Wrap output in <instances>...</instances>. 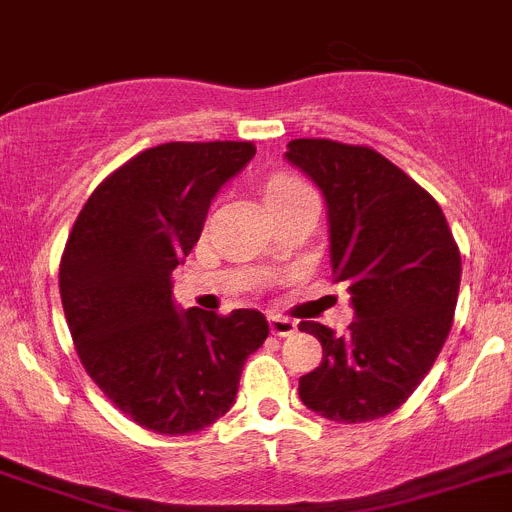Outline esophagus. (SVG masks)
Masks as SVG:
<instances>
[{
	"mask_svg": "<svg viewBox=\"0 0 512 512\" xmlns=\"http://www.w3.org/2000/svg\"><path fill=\"white\" fill-rule=\"evenodd\" d=\"M270 333L278 338H286V336H294L296 333V322L289 320V317H281V315H270Z\"/></svg>",
	"mask_w": 512,
	"mask_h": 512,
	"instance_id": "1",
	"label": "esophagus"
}]
</instances>
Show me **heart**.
Returning <instances> with one entry per match:
<instances>
[{"instance_id": "1", "label": "heart", "mask_w": 512, "mask_h": 512, "mask_svg": "<svg viewBox=\"0 0 512 512\" xmlns=\"http://www.w3.org/2000/svg\"><path fill=\"white\" fill-rule=\"evenodd\" d=\"M302 192H309L299 179L286 174L273 176L268 184H265V203H278V200H289V197L302 195Z\"/></svg>"}]
</instances>
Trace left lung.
<instances>
[{"label": "left lung", "mask_w": 512, "mask_h": 512, "mask_svg": "<svg viewBox=\"0 0 512 512\" xmlns=\"http://www.w3.org/2000/svg\"><path fill=\"white\" fill-rule=\"evenodd\" d=\"M286 161L325 197L330 265L354 307L349 336L299 325L322 343L299 398L330 422H372L406 403L435 364L453 325L461 252L435 197L377 150L304 137Z\"/></svg>", "instance_id": "8db88e82"}]
</instances>
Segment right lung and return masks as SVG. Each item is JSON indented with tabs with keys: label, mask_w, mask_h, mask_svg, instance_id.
Instances as JSON below:
<instances>
[{
	"label": "right lung",
	"mask_w": 512,
	"mask_h": 512,
	"mask_svg": "<svg viewBox=\"0 0 512 512\" xmlns=\"http://www.w3.org/2000/svg\"><path fill=\"white\" fill-rule=\"evenodd\" d=\"M252 143H166L143 150L88 197L59 265V291L85 372L122 414L158 435H190L234 406L263 312L179 309L184 263L223 184Z\"/></svg>",
	"instance_id": "1"
}]
</instances>
